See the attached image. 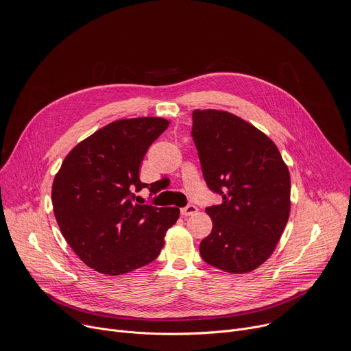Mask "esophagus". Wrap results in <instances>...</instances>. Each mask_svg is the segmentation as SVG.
Returning a JSON list of instances; mask_svg holds the SVG:
<instances>
[{"mask_svg":"<svg viewBox=\"0 0 351 351\" xmlns=\"http://www.w3.org/2000/svg\"><path fill=\"white\" fill-rule=\"evenodd\" d=\"M195 213H197V207H196V206H193V204H187L186 207L180 208V214H182L183 217L192 215V214H195Z\"/></svg>","mask_w":351,"mask_h":351,"instance_id":"obj_1","label":"esophagus"}]
</instances>
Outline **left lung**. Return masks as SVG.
I'll return each instance as SVG.
<instances>
[{
  "label": "left lung",
  "instance_id": "obj_1",
  "mask_svg": "<svg viewBox=\"0 0 351 351\" xmlns=\"http://www.w3.org/2000/svg\"><path fill=\"white\" fill-rule=\"evenodd\" d=\"M192 137L207 186L222 203L207 207L211 234L200 243L206 263L234 274L263 265L290 217V172L277 145L246 120L196 109Z\"/></svg>",
  "mask_w": 351,
  "mask_h": 351
}]
</instances>
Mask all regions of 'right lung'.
<instances>
[{"label":"right lung","instance_id":"right-lung-1","mask_svg":"<svg viewBox=\"0 0 351 351\" xmlns=\"http://www.w3.org/2000/svg\"><path fill=\"white\" fill-rule=\"evenodd\" d=\"M168 125L162 117L116 120L77 144L56 173L57 224L95 271L120 276L151 263L178 221L176 207L133 203L134 192L148 187L138 175L144 155ZM149 192H158L155 183Z\"/></svg>","mask_w":351,"mask_h":351}]
</instances>
